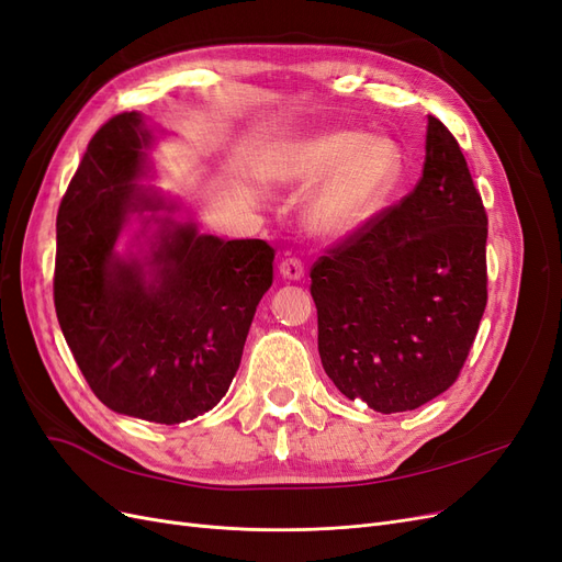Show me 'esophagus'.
Here are the masks:
<instances>
[{"mask_svg": "<svg viewBox=\"0 0 562 562\" xmlns=\"http://www.w3.org/2000/svg\"><path fill=\"white\" fill-rule=\"evenodd\" d=\"M279 271L283 279H291V281H297L304 277V265L300 258H293V255H288V258L281 260L279 265Z\"/></svg>", "mask_w": 562, "mask_h": 562, "instance_id": "1", "label": "esophagus"}]
</instances>
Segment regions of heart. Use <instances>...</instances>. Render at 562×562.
<instances>
[{
	"label": "heart",
	"instance_id": "b5f03b06",
	"mask_svg": "<svg viewBox=\"0 0 562 562\" xmlns=\"http://www.w3.org/2000/svg\"><path fill=\"white\" fill-rule=\"evenodd\" d=\"M398 173L396 145L359 131H328L288 145L274 166L279 180H323L307 206V225L328 239L363 232L384 211Z\"/></svg>",
	"mask_w": 562,
	"mask_h": 562
}]
</instances>
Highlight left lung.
<instances>
[{"instance_id":"left-lung-1","label":"left lung","mask_w":562,"mask_h":562,"mask_svg":"<svg viewBox=\"0 0 562 562\" xmlns=\"http://www.w3.org/2000/svg\"><path fill=\"white\" fill-rule=\"evenodd\" d=\"M485 241L462 149L429 116L415 190L312 267L321 363L347 398L391 415L454 384L487 304Z\"/></svg>"}]
</instances>
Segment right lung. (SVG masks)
Masks as SVG:
<instances>
[{"label": "right lung", "instance_id": "obj_1", "mask_svg": "<svg viewBox=\"0 0 562 562\" xmlns=\"http://www.w3.org/2000/svg\"><path fill=\"white\" fill-rule=\"evenodd\" d=\"M149 145L138 112L95 131L58 209L54 302L81 375L110 411L182 424L227 394L274 279V248L159 215L176 203L138 184ZM145 210V225L160 227L145 256L122 259L117 234Z\"/></svg>", "mask_w": 562, "mask_h": 562}]
</instances>
